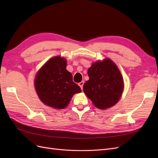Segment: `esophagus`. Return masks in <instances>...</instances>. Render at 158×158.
Masks as SVG:
<instances>
[{
	"mask_svg": "<svg viewBox=\"0 0 158 158\" xmlns=\"http://www.w3.org/2000/svg\"><path fill=\"white\" fill-rule=\"evenodd\" d=\"M84 81H82V82H80L79 84H78V85H79V86L80 87V88H81V89H83V85H84Z\"/></svg>",
	"mask_w": 158,
	"mask_h": 158,
	"instance_id": "1",
	"label": "esophagus"
}]
</instances>
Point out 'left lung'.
Returning a JSON list of instances; mask_svg holds the SVG:
<instances>
[{
	"label": "left lung",
	"mask_w": 158,
	"mask_h": 158,
	"mask_svg": "<svg viewBox=\"0 0 158 158\" xmlns=\"http://www.w3.org/2000/svg\"><path fill=\"white\" fill-rule=\"evenodd\" d=\"M89 79L84 84L83 90L94 106L106 109L115 105L124 89L121 72L111 59H105L94 63L88 70Z\"/></svg>",
	"instance_id": "obj_1"
}]
</instances>
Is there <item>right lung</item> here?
Masks as SVG:
<instances>
[{
  "label": "right lung",
  "mask_w": 158,
  "mask_h": 158,
  "mask_svg": "<svg viewBox=\"0 0 158 158\" xmlns=\"http://www.w3.org/2000/svg\"><path fill=\"white\" fill-rule=\"evenodd\" d=\"M66 60L59 56L49 59L37 72L35 88L45 105L55 109H64L73 95L80 93V86L73 81V75L66 69Z\"/></svg>",
  "instance_id": "1"
}]
</instances>
